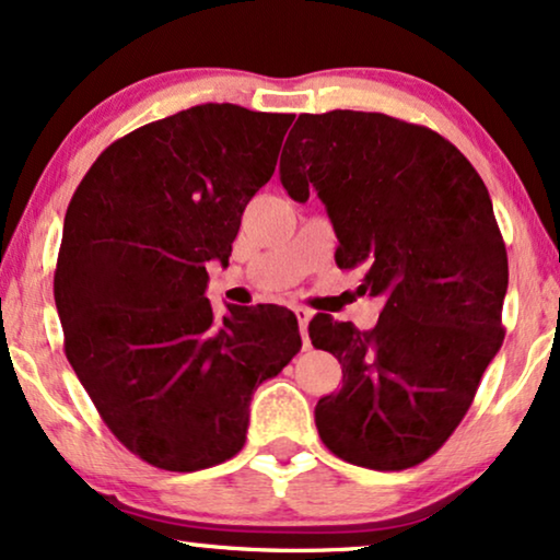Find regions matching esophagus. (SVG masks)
<instances>
[{
    "label": "esophagus",
    "mask_w": 560,
    "mask_h": 560,
    "mask_svg": "<svg viewBox=\"0 0 560 560\" xmlns=\"http://www.w3.org/2000/svg\"><path fill=\"white\" fill-rule=\"evenodd\" d=\"M293 313H295V318H298V326H301V336H303V347L308 349V320L313 318V311L311 308H305V305H295L293 308Z\"/></svg>",
    "instance_id": "esophagus-1"
}]
</instances>
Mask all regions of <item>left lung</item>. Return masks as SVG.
Returning a JSON list of instances; mask_svg holds the SVG:
<instances>
[{
    "label": "left lung",
    "instance_id": "obj_1",
    "mask_svg": "<svg viewBox=\"0 0 560 560\" xmlns=\"http://www.w3.org/2000/svg\"><path fill=\"white\" fill-rule=\"evenodd\" d=\"M280 158L295 201H324L336 265L385 295L372 331L326 313L308 324L341 364L316 428L343 462L377 471L433 456L471 408L502 347L508 249L474 165L433 129L377 112L301 114Z\"/></svg>",
    "mask_w": 560,
    "mask_h": 560
}]
</instances>
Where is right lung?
Wrapping results in <instances>:
<instances>
[{"label":"right lung","mask_w":560,"mask_h":560,"mask_svg":"<svg viewBox=\"0 0 560 560\" xmlns=\"http://www.w3.org/2000/svg\"><path fill=\"white\" fill-rule=\"evenodd\" d=\"M293 119L190 106L112 142L68 203L52 278L66 357L106 428L158 469L240 454L252 393L301 351L293 311L217 318L203 295Z\"/></svg>","instance_id":"1"}]
</instances>
